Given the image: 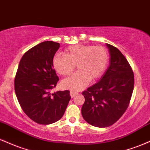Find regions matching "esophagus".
Masks as SVG:
<instances>
[{"mask_svg": "<svg viewBox=\"0 0 150 150\" xmlns=\"http://www.w3.org/2000/svg\"><path fill=\"white\" fill-rule=\"evenodd\" d=\"M70 97H71L72 98H73L74 97H75V96L77 95V93L76 92H74V91H70Z\"/></svg>", "mask_w": 150, "mask_h": 150, "instance_id": "obj_1", "label": "esophagus"}]
</instances>
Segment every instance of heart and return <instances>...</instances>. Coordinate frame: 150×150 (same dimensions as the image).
<instances>
[{"label": "heart", "instance_id": "obj_1", "mask_svg": "<svg viewBox=\"0 0 150 150\" xmlns=\"http://www.w3.org/2000/svg\"><path fill=\"white\" fill-rule=\"evenodd\" d=\"M108 62V53L101 46L75 44L64 51V56L56 55L53 58L55 70L62 76H70L77 68L73 77L62 82V87L72 90H80L89 81L99 78L104 73Z\"/></svg>", "mask_w": 150, "mask_h": 150}]
</instances>
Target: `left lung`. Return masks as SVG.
Returning a JSON list of instances; mask_svg holds the SVG:
<instances>
[{"label": "left lung", "instance_id": "8db88e82", "mask_svg": "<svg viewBox=\"0 0 150 150\" xmlns=\"http://www.w3.org/2000/svg\"><path fill=\"white\" fill-rule=\"evenodd\" d=\"M110 64L100 80L82 92L83 118L90 125L106 128L115 123L128 107L134 88V74L116 47L106 44Z\"/></svg>", "mask_w": 150, "mask_h": 150}]
</instances>
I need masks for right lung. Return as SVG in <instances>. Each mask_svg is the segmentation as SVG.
Here are the masks:
<instances>
[{
	"label": "right lung",
	"mask_w": 150,
	"mask_h": 150,
	"mask_svg": "<svg viewBox=\"0 0 150 150\" xmlns=\"http://www.w3.org/2000/svg\"><path fill=\"white\" fill-rule=\"evenodd\" d=\"M59 43L46 41L23 55L15 77V91L22 109L36 123L49 125L64 114L71 99L70 91L51 93L58 77L53 69V58Z\"/></svg>",
	"instance_id": "add662e5"
}]
</instances>
